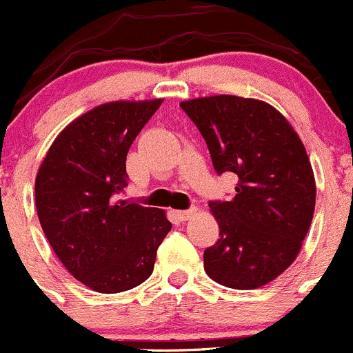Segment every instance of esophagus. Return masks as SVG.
Masks as SVG:
<instances>
[{"mask_svg":"<svg viewBox=\"0 0 353 353\" xmlns=\"http://www.w3.org/2000/svg\"><path fill=\"white\" fill-rule=\"evenodd\" d=\"M174 214H176V218L182 221L190 220V218L197 214V208H190V210H185V211H174Z\"/></svg>","mask_w":353,"mask_h":353,"instance_id":"esophagus-1","label":"esophagus"}]
</instances>
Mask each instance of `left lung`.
<instances>
[{"instance_id":"left-lung-1","label":"left lung","mask_w":353,"mask_h":353,"mask_svg":"<svg viewBox=\"0 0 353 353\" xmlns=\"http://www.w3.org/2000/svg\"><path fill=\"white\" fill-rule=\"evenodd\" d=\"M216 173L237 174L232 201L210 203L220 237L204 251V270L232 290L279 277L301 250L315 210V179L290 121L256 99L211 95L183 100Z\"/></svg>"}]
</instances>
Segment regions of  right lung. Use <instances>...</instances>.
Returning <instances> with one entry per match:
<instances>
[{"instance_id": "obj_1", "label": "right lung", "mask_w": 353, "mask_h": 353, "mask_svg": "<svg viewBox=\"0 0 353 353\" xmlns=\"http://www.w3.org/2000/svg\"><path fill=\"white\" fill-rule=\"evenodd\" d=\"M163 99L114 100L69 123L50 145L34 197L39 223L63 267L97 293H121L149 279L171 230L166 211L116 201L126 156Z\"/></svg>"}]
</instances>
